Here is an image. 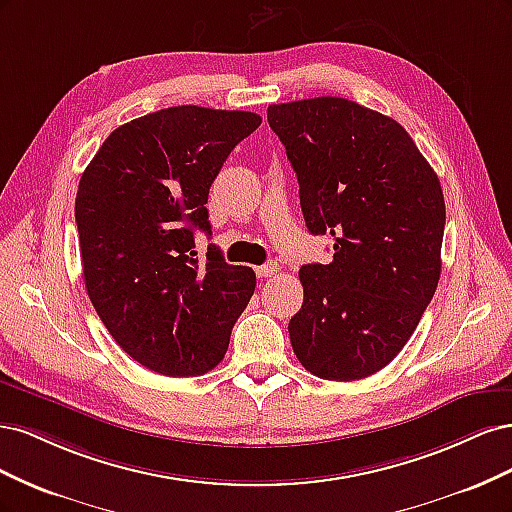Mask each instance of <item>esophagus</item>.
I'll use <instances>...</instances> for the list:
<instances>
[{
	"label": "esophagus",
	"mask_w": 512,
	"mask_h": 512,
	"mask_svg": "<svg viewBox=\"0 0 512 512\" xmlns=\"http://www.w3.org/2000/svg\"><path fill=\"white\" fill-rule=\"evenodd\" d=\"M256 275L260 277V280H269V277L277 275V265H262V267H256Z\"/></svg>",
	"instance_id": "obj_1"
}]
</instances>
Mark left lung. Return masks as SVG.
Wrapping results in <instances>:
<instances>
[{"label": "left lung", "instance_id": "obj_1", "mask_svg": "<svg viewBox=\"0 0 512 512\" xmlns=\"http://www.w3.org/2000/svg\"><path fill=\"white\" fill-rule=\"evenodd\" d=\"M299 179L312 235L333 237L329 265L299 271L288 324L301 365L324 380L376 374L406 346L442 271L444 196L410 134L346 98L267 108Z\"/></svg>", "mask_w": 512, "mask_h": 512}]
</instances>
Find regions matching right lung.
Returning <instances> with one entry per match:
<instances>
[{
	"label": "right lung",
	"instance_id": "add662e5",
	"mask_svg": "<svg viewBox=\"0 0 512 512\" xmlns=\"http://www.w3.org/2000/svg\"><path fill=\"white\" fill-rule=\"evenodd\" d=\"M260 115L170 106L123 123L89 162L76 192L83 280L100 320L136 363L170 378L200 376L228 350L256 273L228 265L207 198L230 151Z\"/></svg>",
	"mask_w": 512,
	"mask_h": 512
}]
</instances>
